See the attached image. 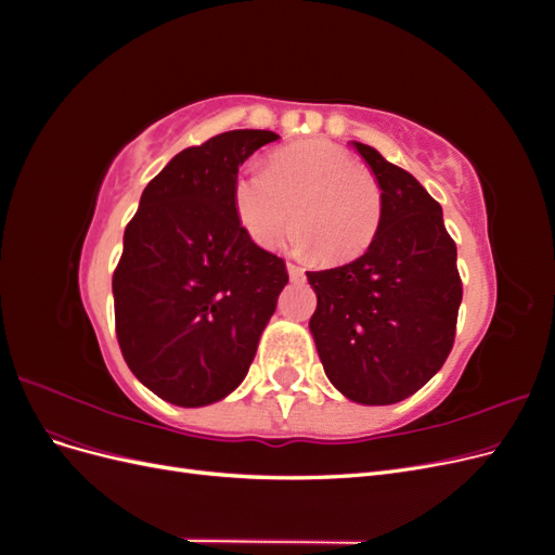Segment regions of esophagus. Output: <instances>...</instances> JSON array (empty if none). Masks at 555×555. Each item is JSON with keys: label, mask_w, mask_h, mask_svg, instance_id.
<instances>
[{"label": "esophagus", "mask_w": 555, "mask_h": 555, "mask_svg": "<svg viewBox=\"0 0 555 555\" xmlns=\"http://www.w3.org/2000/svg\"><path fill=\"white\" fill-rule=\"evenodd\" d=\"M287 271H289V278H292V280H300V278L306 275L304 268L296 266V263H287Z\"/></svg>", "instance_id": "esophagus-1"}]
</instances>
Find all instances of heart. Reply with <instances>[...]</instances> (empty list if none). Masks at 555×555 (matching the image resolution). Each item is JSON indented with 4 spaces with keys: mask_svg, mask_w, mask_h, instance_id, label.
Listing matches in <instances>:
<instances>
[{
    "mask_svg": "<svg viewBox=\"0 0 555 555\" xmlns=\"http://www.w3.org/2000/svg\"><path fill=\"white\" fill-rule=\"evenodd\" d=\"M231 210L245 236L273 245L289 222V245L322 266L357 259L377 238L384 190L365 164L326 139L275 147L261 169H243L229 184Z\"/></svg>",
    "mask_w": 555,
    "mask_h": 555,
    "instance_id": "b5f03b06",
    "label": "heart"
}]
</instances>
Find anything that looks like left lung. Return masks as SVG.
<instances>
[{
    "mask_svg": "<svg viewBox=\"0 0 555 555\" xmlns=\"http://www.w3.org/2000/svg\"><path fill=\"white\" fill-rule=\"evenodd\" d=\"M354 145L382 182V227L359 259L308 271L317 294L310 331L335 389L363 405H391L447 361L463 282L438 201L375 147Z\"/></svg>",
    "mask_w": 555,
    "mask_h": 555,
    "instance_id": "8db88e82",
    "label": "left lung"
}]
</instances>
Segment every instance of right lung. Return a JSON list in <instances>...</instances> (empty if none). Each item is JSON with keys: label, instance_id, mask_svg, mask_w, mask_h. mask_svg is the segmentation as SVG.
I'll return each instance as SVG.
<instances>
[{"label": "right lung", "instance_id": "right-lung-1", "mask_svg": "<svg viewBox=\"0 0 555 555\" xmlns=\"http://www.w3.org/2000/svg\"><path fill=\"white\" fill-rule=\"evenodd\" d=\"M278 139L236 129L182 150L147 182L125 229L113 273L117 343L129 371L173 405H210L236 389L289 282L229 201L241 164Z\"/></svg>", "mask_w": 555, "mask_h": 555}]
</instances>
